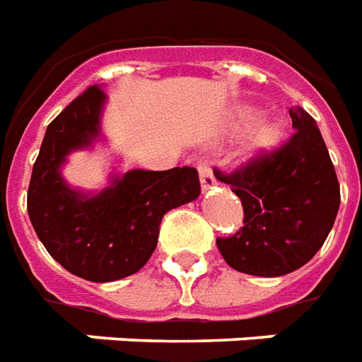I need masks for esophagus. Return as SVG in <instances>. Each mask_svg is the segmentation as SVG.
Wrapping results in <instances>:
<instances>
[{"label": "esophagus", "mask_w": 362, "mask_h": 362, "mask_svg": "<svg viewBox=\"0 0 362 362\" xmlns=\"http://www.w3.org/2000/svg\"><path fill=\"white\" fill-rule=\"evenodd\" d=\"M199 175H200V185H202V191H210V189H214L216 185H218V181H216V177H214L212 170L208 168L206 163H202L199 168Z\"/></svg>", "instance_id": "1"}]
</instances>
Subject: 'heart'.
<instances>
[{"label":"heart","mask_w":362,"mask_h":362,"mask_svg":"<svg viewBox=\"0 0 362 362\" xmlns=\"http://www.w3.org/2000/svg\"><path fill=\"white\" fill-rule=\"evenodd\" d=\"M250 122L253 125L247 129V133L243 136L241 156L247 162H255V160L270 156L274 150H278V146L284 141V125L278 119H268V117L258 119L257 107L237 110L231 125L235 129H243Z\"/></svg>","instance_id":"1"}]
</instances>
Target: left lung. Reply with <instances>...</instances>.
I'll list each match as a JSON object with an SVG mask.
<instances>
[{
    "label": "left lung",
    "mask_w": 362,
    "mask_h": 362,
    "mask_svg": "<svg viewBox=\"0 0 362 362\" xmlns=\"http://www.w3.org/2000/svg\"><path fill=\"white\" fill-rule=\"evenodd\" d=\"M289 115L295 134L281 148L228 175L216 170L245 212V226L216 245L231 268L250 276L278 278L307 264L339 210V183L320 129L299 105Z\"/></svg>",
    "instance_id": "obj_1"
}]
</instances>
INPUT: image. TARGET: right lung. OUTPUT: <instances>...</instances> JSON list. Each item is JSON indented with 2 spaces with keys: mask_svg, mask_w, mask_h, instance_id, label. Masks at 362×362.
I'll return each mask as SVG.
<instances>
[{
  "mask_svg": "<svg viewBox=\"0 0 362 362\" xmlns=\"http://www.w3.org/2000/svg\"><path fill=\"white\" fill-rule=\"evenodd\" d=\"M104 90L94 84L46 129L28 185V218L54 260L78 278L105 284L148 262L163 214L199 199L194 168L112 173L102 191L84 192L63 177L76 150L104 141Z\"/></svg>",
  "mask_w": 362,
  "mask_h": 362,
  "instance_id": "1",
  "label": "right lung"
}]
</instances>
